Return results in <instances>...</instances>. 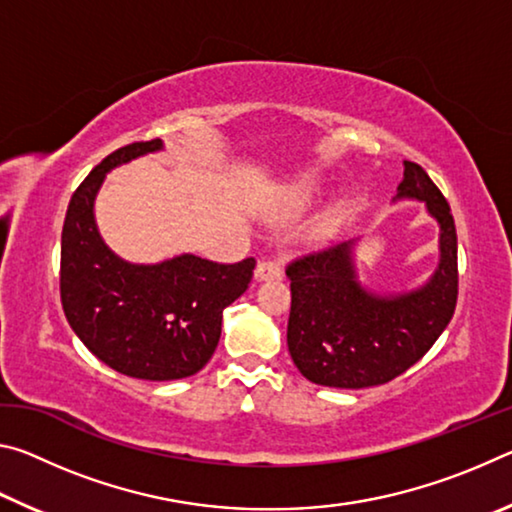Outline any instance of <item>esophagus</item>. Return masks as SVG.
<instances>
[{
  "label": "esophagus",
  "instance_id": "1",
  "mask_svg": "<svg viewBox=\"0 0 512 512\" xmlns=\"http://www.w3.org/2000/svg\"><path fill=\"white\" fill-rule=\"evenodd\" d=\"M282 275V268L277 262H273V259H262L255 266V280L257 282H264V280H277V277Z\"/></svg>",
  "mask_w": 512,
  "mask_h": 512
}]
</instances>
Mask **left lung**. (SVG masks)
I'll use <instances>...</instances> for the list:
<instances>
[{"mask_svg":"<svg viewBox=\"0 0 512 512\" xmlns=\"http://www.w3.org/2000/svg\"><path fill=\"white\" fill-rule=\"evenodd\" d=\"M422 201L440 228L438 266L422 287L368 291L359 282V239L296 259L287 266L291 314L287 343L296 368L329 388H368L402 375L429 352L454 316L458 296L456 225L449 203L420 164L404 160L393 201Z\"/></svg>","mask_w":512,"mask_h":512,"instance_id":"left-lung-1","label":"left lung"}]
</instances>
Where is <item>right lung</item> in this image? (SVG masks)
<instances>
[{"label":"right lung","instance_id":"right-lung-1","mask_svg":"<svg viewBox=\"0 0 512 512\" xmlns=\"http://www.w3.org/2000/svg\"><path fill=\"white\" fill-rule=\"evenodd\" d=\"M162 140L121 146L90 171L69 201L60 241V300L69 327L94 357L121 375L171 381L196 375L221 339L223 309L248 289L255 259L216 264L178 255L131 264L112 253L94 221L106 173Z\"/></svg>","mask_w":512,"mask_h":512}]
</instances>
